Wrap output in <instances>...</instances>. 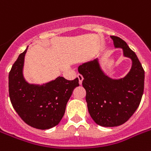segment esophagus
<instances>
[{
    "label": "esophagus",
    "mask_w": 151,
    "mask_h": 151,
    "mask_svg": "<svg viewBox=\"0 0 151 151\" xmlns=\"http://www.w3.org/2000/svg\"><path fill=\"white\" fill-rule=\"evenodd\" d=\"M78 78L79 80V85H82V81H83V77L81 75H78Z\"/></svg>",
    "instance_id": "obj_1"
}]
</instances>
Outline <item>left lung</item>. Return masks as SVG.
<instances>
[{
  "mask_svg": "<svg viewBox=\"0 0 151 151\" xmlns=\"http://www.w3.org/2000/svg\"><path fill=\"white\" fill-rule=\"evenodd\" d=\"M116 48L132 60L125 77L114 79L101 68L99 59L87 62L78 67L83 76L88 110L93 121L103 127L119 126L132 117L138 108L144 89V70L136 53L122 38L110 36Z\"/></svg>",
  "mask_w": 151,
  "mask_h": 151,
  "instance_id": "left-lung-1",
  "label": "left lung"
}]
</instances>
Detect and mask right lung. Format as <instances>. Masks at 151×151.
Returning <instances> with one entry per match:
<instances>
[{"mask_svg": "<svg viewBox=\"0 0 151 151\" xmlns=\"http://www.w3.org/2000/svg\"><path fill=\"white\" fill-rule=\"evenodd\" d=\"M19 55L8 76L9 97L13 108L22 121L37 129H48L59 124L78 78L68 81L63 77L42 84H29L23 76L25 55Z\"/></svg>", "mask_w": 151, "mask_h": 151, "instance_id": "obj_1", "label": "right lung"}]
</instances>
